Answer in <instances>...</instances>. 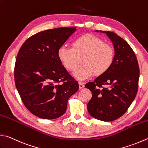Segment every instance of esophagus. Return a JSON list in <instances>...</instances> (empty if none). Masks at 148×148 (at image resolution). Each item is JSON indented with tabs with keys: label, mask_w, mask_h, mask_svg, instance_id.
<instances>
[{
	"label": "esophagus",
	"mask_w": 148,
	"mask_h": 148,
	"mask_svg": "<svg viewBox=\"0 0 148 148\" xmlns=\"http://www.w3.org/2000/svg\"><path fill=\"white\" fill-rule=\"evenodd\" d=\"M79 89H80V90H82V88H84V84L83 82H79Z\"/></svg>",
	"instance_id": "obj_1"
}]
</instances>
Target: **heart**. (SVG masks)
Segmentation results:
<instances>
[{
  "label": "heart",
  "mask_w": 148,
  "mask_h": 148,
  "mask_svg": "<svg viewBox=\"0 0 148 148\" xmlns=\"http://www.w3.org/2000/svg\"><path fill=\"white\" fill-rule=\"evenodd\" d=\"M58 57L63 66L69 71H73L82 57L83 65L75 72L77 79H90L95 73L99 76L106 73L114 60V50L108 44L93 35H82L75 39L72 48L65 46L58 49Z\"/></svg>",
  "instance_id": "heart-1"
}]
</instances>
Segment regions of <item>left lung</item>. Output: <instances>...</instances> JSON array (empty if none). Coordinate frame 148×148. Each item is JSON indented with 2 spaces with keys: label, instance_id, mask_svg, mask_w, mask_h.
I'll return each mask as SVG.
<instances>
[{
  "label": "left lung",
  "instance_id": "8db88e82",
  "mask_svg": "<svg viewBox=\"0 0 148 148\" xmlns=\"http://www.w3.org/2000/svg\"><path fill=\"white\" fill-rule=\"evenodd\" d=\"M100 32L106 33L112 42L115 56L106 73L86 84L92 93L87 108L95 119L110 122L123 115L134 100L140 72L135 53L126 40L115 33Z\"/></svg>",
  "mask_w": 148,
  "mask_h": 148
}]
</instances>
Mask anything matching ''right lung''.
<instances>
[{"label": "right lung", "mask_w": 148, "mask_h": 148, "mask_svg": "<svg viewBox=\"0 0 148 148\" xmlns=\"http://www.w3.org/2000/svg\"><path fill=\"white\" fill-rule=\"evenodd\" d=\"M77 30L76 27L47 29L24 42L15 66V86L26 108L44 119L64 114L69 97L79 84L58 57V51Z\"/></svg>", "instance_id": "obj_1"}]
</instances>
